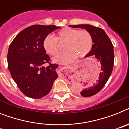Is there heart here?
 <instances>
[{
    "label": "heart",
    "instance_id": "heart-1",
    "mask_svg": "<svg viewBox=\"0 0 129 129\" xmlns=\"http://www.w3.org/2000/svg\"><path fill=\"white\" fill-rule=\"evenodd\" d=\"M58 42H66L64 49L67 50L53 58L54 62L59 63H68L74 61L77 56H86L91 52L93 46V38L87 30L65 27L57 32L55 38L52 36L45 38L43 48L48 54L54 55L58 52Z\"/></svg>",
    "mask_w": 129,
    "mask_h": 129
}]
</instances>
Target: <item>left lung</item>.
<instances>
[{
	"instance_id": "8db88e82",
	"label": "left lung",
	"mask_w": 129,
	"mask_h": 129,
	"mask_svg": "<svg viewBox=\"0 0 129 129\" xmlns=\"http://www.w3.org/2000/svg\"><path fill=\"white\" fill-rule=\"evenodd\" d=\"M72 28H83L89 32L93 38V46L87 57L93 55L100 63L101 72L99 77L91 83H85V88L81 91L83 97H88L97 94L103 89L111 74L114 65V50L111 41L102 28L89 24L72 26Z\"/></svg>"
}]
</instances>
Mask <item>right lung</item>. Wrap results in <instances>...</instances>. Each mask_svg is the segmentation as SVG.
Instances as JSON below:
<instances>
[{"label": "right lung", "instance_id": "obj_1", "mask_svg": "<svg viewBox=\"0 0 129 129\" xmlns=\"http://www.w3.org/2000/svg\"><path fill=\"white\" fill-rule=\"evenodd\" d=\"M55 26L32 25L18 34L8 48V68L13 80L26 96L40 99L50 93L58 75V65L51 63L43 48L48 34L59 29ZM48 62L49 66H43Z\"/></svg>", "mask_w": 129, "mask_h": 129}]
</instances>
